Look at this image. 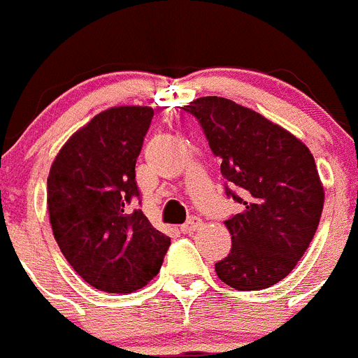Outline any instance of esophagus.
<instances>
[{"label":"esophagus","instance_id":"esophagus-1","mask_svg":"<svg viewBox=\"0 0 358 358\" xmlns=\"http://www.w3.org/2000/svg\"><path fill=\"white\" fill-rule=\"evenodd\" d=\"M202 226V220L199 217H189V220L186 224H182L181 231L182 233H194V231L201 229Z\"/></svg>","mask_w":358,"mask_h":358}]
</instances>
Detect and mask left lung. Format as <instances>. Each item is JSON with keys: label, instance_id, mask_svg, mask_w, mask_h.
<instances>
[{"label": "left lung", "instance_id": "obj_1", "mask_svg": "<svg viewBox=\"0 0 358 358\" xmlns=\"http://www.w3.org/2000/svg\"><path fill=\"white\" fill-rule=\"evenodd\" d=\"M185 110L222 159L227 197L242 204L224 222L231 251L215 264L217 276L236 290L276 285L301 260L322 213L324 188L312 152L292 132L227 98H197Z\"/></svg>", "mask_w": 358, "mask_h": 358}]
</instances>
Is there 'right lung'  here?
Returning a JSON list of instances; mask_svg holds the SVG:
<instances>
[{
    "label": "right lung",
    "instance_id": "obj_1",
    "mask_svg": "<svg viewBox=\"0 0 358 358\" xmlns=\"http://www.w3.org/2000/svg\"><path fill=\"white\" fill-rule=\"evenodd\" d=\"M154 109L102 110L64 143L48 176V213L61 252L94 289L129 294L159 273L170 236L129 204L140 197L136 159Z\"/></svg>",
    "mask_w": 358,
    "mask_h": 358
}]
</instances>
